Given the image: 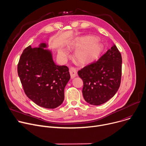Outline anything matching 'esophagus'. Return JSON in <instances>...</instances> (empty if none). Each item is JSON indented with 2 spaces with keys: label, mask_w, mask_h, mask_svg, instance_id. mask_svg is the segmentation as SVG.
Returning <instances> with one entry per match:
<instances>
[{
  "label": "esophagus",
  "mask_w": 146,
  "mask_h": 146,
  "mask_svg": "<svg viewBox=\"0 0 146 146\" xmlns=\"http://www.w3.org/2000/svg\"><path fill=\"white\" fill-rule=\"evenodd\" d=\"M69 72H70V74L71 78H74L77 75V70L74 67H73V66L70 67V69H69Z\"/></svg>",
  "instance_id": "34e87169"
}]
</instances>
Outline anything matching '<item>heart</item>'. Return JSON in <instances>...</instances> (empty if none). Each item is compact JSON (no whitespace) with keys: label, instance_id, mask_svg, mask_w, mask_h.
<instances>
[{"label":"heart","instance_id":"heart-1","mask_svg":"<svg viewBox=\"0 0 146 146\" xmlns=\"http://www.w3.org/2000/svg\"><path fill=\"white\" fill-rule=\"evenodd\" d=\"M76 47H81L75 53L77 60L81 62H89L96 58L102 50V45L96 38L92 36H86L79 39L75 44ZM68 55V51L65 49H60L58 55L61 58H65Z\"/></svg>","mask_w":146,"mask_h":146}]
</instances>
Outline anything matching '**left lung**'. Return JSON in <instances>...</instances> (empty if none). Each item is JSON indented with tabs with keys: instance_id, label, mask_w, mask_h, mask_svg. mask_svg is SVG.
Returning a JSON list of instances; mask_svg holds the SVG:
<instances>
[{
	"instance_id": "left-lung-1",
	"label": "left lung",
	"mask_w": 146,
	"mask_h": 146,
	"mask_svg": "<svg viewBox=\"0 0 146 146\" xmlns=\"http://www.w3.org/2000/svg\"><path fill=\"white\" fill-rule=\"evenodd\" d=\"M121 74V54L113 44L98 60L78 71L84 83L82 92L85 100L96 106L108 102L120 86Z\"/></svg>"
}]
</instances>
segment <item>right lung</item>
<instances>
[{"mask_svg": "<svg viewBox=\"0 0 146 146\" xmlns=\"http://www.w3.org/2000/svg\"><path fill=\"white\" fill-rule=\"evenodd\" d=\"M27 47L19 58L17 70L27 96L39 106L55 109L64 100V89L70 78L69 68L54 62L51 51Z\"/></svg>", "mask_w": 146, "mask_h": 146, "instance_id": "add662e5", "label": "right lung"}]
</instances>
